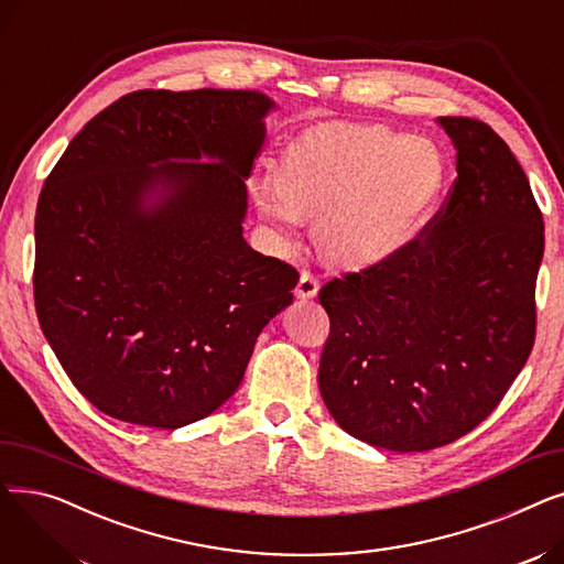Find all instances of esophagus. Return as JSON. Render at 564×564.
Returning a JSON list of instances; mask_svg holds the SVG:
<instances>
[{"label": "esophagus", "mask_w": 564, "mask_h": 564, "mask_svg": "<svg viewBox=\"0 0 564 564\" xmlns=\"http://www.w3.org/2000/svg\"><path fill=\"white\" fill-rule=\"evenodd\" d=\"M317 290H319V279L313 274V272H302L300 274V283H297V297H302V300H313V297H317Z\"/></svg>", "instance_id": "esophagus-1"}]
</instances>
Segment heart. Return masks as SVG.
I'll list each match as a JSON object with an SVG mask.
<instances>
[{
  "label": "heart",
  "mask_w": 564,
  "mask_h": 564,
  "mask_svg": "<svg viewBox=\"0 0 564 564\" xmlns=\"http://www.w3.org/2000/svg\"><path fill=\"white\" fill-rule=\"evenodd\" d=\"M448 185V158L425 137L383 126H329L292 139L281 175L253 185L256 203L285 232L317 217L319 247L345 264L404 251Z\"/></svg>",
  "instance_id": "1"
}]
</instances>
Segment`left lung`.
Masks as SVG:
<instances>
[{
	"label": "left lung",
	"instance_id": "8db88e82",
	"mask_svg": "<svg viewBox=\"0 0 564 564\" xmlns=\"http://www.w3.org/2000/svg\"><path fill=\"white\" fill-rule=\"evenodd\" d=\"M436 123L457 151L448 200L404 251L319 290L322 400L347 434L395 453L478 427L535 343L544 219L528 177L482 121Z\"/></svg>",
	"mask_w": 564,
	"mask_h": 564
}]
</instances>
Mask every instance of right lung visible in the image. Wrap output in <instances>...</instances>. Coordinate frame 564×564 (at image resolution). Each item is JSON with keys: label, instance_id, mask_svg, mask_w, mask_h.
Segmentation results:
<instances>
[{"label": "right lung", "instance_id": "right-lung-1", "mask_svg": "<svg viewBox=\"0 0 564 564\" xmlns=\"http://www.w3.org/2000/svg\"><path fill=\"white\" fill-rule=\"evenodd\" d=\"M274 107L260 91H134L47 175L36 313L75 389L107 416L160 430L210 416L292 304L297 270L242 235Z\"/></svg>", "mask_w": 564, "mask_h": 564}]
</instances>
